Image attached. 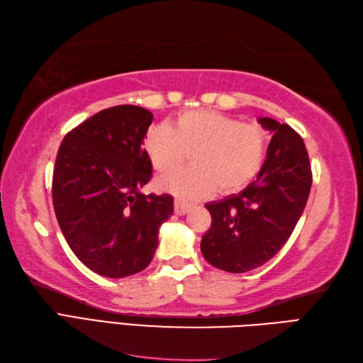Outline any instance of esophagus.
I'll return each instance as SVG.
<instances>
[{
    "label": "esophagus",
    "mask_w": 363,
    "mask_h": 363,
    "mask_svg": "<svg viewBox=\"0 0 363 363\" xmlns=\"http://www.w3.org/2000/svg\"><path fill=\"white\" fill-rule=\"evenodd\" d=\"M174 206H175L174 209H175V214H177V216H184V214H186V212L191 209L189 203H184V201H182V200H175Z\"/></svg>",
    "instance_id": "obj_1"
}]
</instances>
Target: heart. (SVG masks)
<instances>
[{"label": "heart", "mask_w": 363, "mask_h": 363, "mask_svg": "<svg viewBox=\"0 0 363 363\" xmlns=\"http://www.w3.org/2000/svg\"><path fill=\"white\" fill-rule=\"evenodd\" d=\"M145 152L157 171H169L191 152V167L160 175L157 186L184 200L206 197L217 188L235 192L257 175L267 157L268 138L255 123L211 109H192L166 125L149 128Z\"/></svg>", "instance_id": "obj_1"}]
</instances>
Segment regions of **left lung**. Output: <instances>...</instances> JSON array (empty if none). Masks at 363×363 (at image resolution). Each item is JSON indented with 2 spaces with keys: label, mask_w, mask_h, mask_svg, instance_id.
Returning a JSON list of instances; mask_svg holds the SVG:
<instances>
[{
  "label": "left lung",
  "mask_w": 363,
  "mask_h": 363,
  "mask_svg": "<svg viewBox=\"0 0 363 363\" xmlns=\"http://www.w3.org/2000/svg\"><path fill=\"white\" fill-rule=\"evenodd\" d=\"M272 138L257 179L242 192L206 203L211 228L200 250L226 272H248L276 255L293 234L311 191L313 174L302 137L272 118H259Z\"/></svg>",
  "instance_id": "left-lung-1"
}]
</instances>
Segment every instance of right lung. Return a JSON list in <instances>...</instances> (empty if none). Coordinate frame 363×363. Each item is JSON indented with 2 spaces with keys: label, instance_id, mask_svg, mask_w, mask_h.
Masks as SVG:
<instances>
[{
  "label": "right lung",
  "instance_id": "right-lung-1",
  "mask_svg": "<svg viewBox=\"0 0 363 363\" xmlns=\"http://www.w3.org/2000/svg\"><path fill=\"white\" fill-rule=\"evenodd\" d=\"M152 118L140 106H113L70 130L58 149L52 179L58 225L78 260L104 277L143 271L158 228L174 212L171 196L141 192L152 177L141 146Z\"/></svg>",
  "mask_w": 363,
  "mask_h": 363
}]
</instances>
